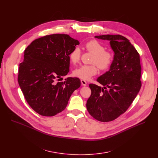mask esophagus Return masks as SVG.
Masks as SVG:
<instances>
[{"instance_id": "1", "label": "esophagus", "mask_w": 158, "mask_h": 158, "mask_svg": "<svg viewBox=\"0 0 158 158\" xmlns=\"http://www.w3.org/2000/svg\"><path fill=\"white\" fill-rule=\"evenodd\" d=\"M81 84H82V85H84V86H85V85H87V82H86L85 80H84V79H82V80L81 81Z\"/></svg>"}]
</instances>
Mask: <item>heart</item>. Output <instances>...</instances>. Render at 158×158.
I'll use <instances>...</instances> for the list:
<instances>
[{"instance_id":"b5f03b06","label":"heart","mask_w":158,"mask_h":158,"mask_svg":"<svg viewBox=\"0 0 158 158\" xmlns=\"http://www.w3.org/2000/svg\"><path fill=\"white\" fill-rule=\"evenodd\" d=\"M85 49L93 54L91 65H82L73 71V75L84 80H89L97 74L99 67L102 70L108 69L113 60V55L107 51H105L103 45L96 40H91L85 44ZM80 59V51L78 48L74 49L69 54L71 62L75 64Z\"/></svg>"}]
</instances>
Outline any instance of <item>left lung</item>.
Here are the masks:
<instances>
[{"label":"left lung","instance_id":"8db88e82","mask_svg":"<svg viewBox=\"0 0 158 158\" xmlns=\"http://www.w3.org/2000/svg\"><path fill=\"white\" fill-rule=\"evenodd\" d=\"M95 37L109 40L114 56L109 71L97 79L104 87L89 85L91 95L86 107L94 119L109 122L125 112L139 91L140 56L129 40L123 35L107 34Z\"/></svg>","mask_w":158,"mask_h":158}]
</instances>
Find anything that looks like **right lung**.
Returning a JSON list of instances; mask_svg holds the SVG:
<instances>
[{"label":"right lung","mask_w":158,"mask_h":158,"mask_svg":"<svg viewBox=\"0 0 158 158\" xmlns=\"http://www.w3.org/2000/svg\"><path fill=\"white\" fill-rule=\"evenodd\" d=\"M79 44L69 35L55 34L34 40L25 49L18 82L29 105L40 115L53 116L64 110L80 87L77 77L56 82L69 72V54Z\"/></svg>","instance_id":"1"}]
</instances>
